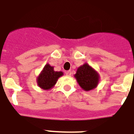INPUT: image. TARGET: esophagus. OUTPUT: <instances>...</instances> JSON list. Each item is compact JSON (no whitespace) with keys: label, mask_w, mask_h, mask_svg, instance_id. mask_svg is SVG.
<instances>
[{"label":"esophagus","mask_w":134,"mask_h":134,"mask_svg":"<svg viewBox=\"0 0 134 134\" xmlns=\"http://www.w3.org/2000/svg\"><path fill=\"white\" fill-rule=\"evenodd\" d=\"M66 76H71L70 70L66 71Z\"/></svg>","instance_id":"34e87169"}]
</instances>
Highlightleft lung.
I'll return each mask as SVG.
<instances>
[{
	"label": "left lung",
	"instance_id": "1",
	"mask_svg": "<svg viewBox=\"0 0 134 134\" xmlns=\"http://www.w3.org/2000/svg\"><path fill=\"white\" fill-rule=\"evenodd\" d=\"M74 76L79 86L85 91L95 88L100 80L99 73L87 63L79 67Z\"/></svg>",
	"mask_w": 134,
	"mask_h": 134
}]
</instances>
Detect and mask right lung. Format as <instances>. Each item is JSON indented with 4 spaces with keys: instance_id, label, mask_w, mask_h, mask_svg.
Here are the masks:
<instances>
[{
    "instance_id": "obj_1",
    "label": "right lung",
    "mask_w": 134,
    "mask_h": 134,
    "mask_svg": "<svg viewBox=\"0 0 134 134\" xmlns=\"http://www.w3.org/2000/svg\"><path fill=\"white\" fill-rule=\"evenodd\" d=\"M63 75V72L55 71L54 66L46 64L37 78V84L42 89L49 90L55 86L59 78Z\"/></svg>"
}]
</instances>
